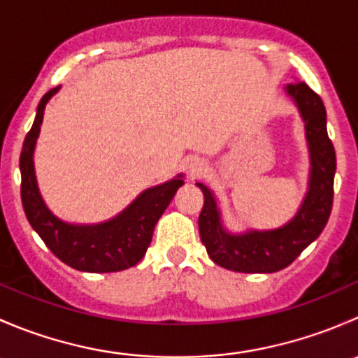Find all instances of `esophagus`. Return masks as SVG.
Returning <instances> with one entry per match:
<instances>
[{"label": "esophagus", "instance_id": "esophagus-1", "mask_svg": "<svg viewBox=\"0 0 358 358\" xmlns=\"http://www.w3.org/2000/svg\"><path fill=\"white\" fill-rule=\"evenodd\" d=\"M206 168L208 166H206V162L202 159H190L187 162V171H189L190 176H201L206 171Z\"/></svg>", "mask_w": 358, "mask_h": 358}]
</instances>
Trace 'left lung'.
I'll list each match as a JSON object with an SVG mask.
<instances>
[{"instance_id": "obj_1", "label": "left lung", "mask_w": 358, "mask_h": 358, "mask_svg": "<svg viewBox=\"0 0 358 358\" xmlns=\"http://www.w3.org/2000/svg\"><path fill=\"white\" fill-rule=\"evenodd\" d=\"M286 93L298 107L305 122L310 152L308 192L294 218L273 230H249L229 234L223 229L222 213L211 190L202 183L204 194L199 215L201 241L209 258L227 270L243 273H272L291 265L305 248L322 234L334 196L336 152L327 136V114L322 99L306 83L286 86Z\"/></svg>"}]
</instances>
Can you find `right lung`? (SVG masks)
Segmentation results:
<instances>
[{
	"label": "right lung",
	"instance_id": "right-lung-1",
	"mask_svg": "<svg viewBox=\"0 0 358 358\" xmlns=\"http://www.w3.org/2000/svg\"><path fill=\"white\" fill-rule=\"evenodd\" d=\"M60 86L45 93L36 110L34 122L20 152V197L25 216L50 251L64 263L81 272L107 273L135 266L145 256L157 220L183 185L182 175L162 185L147 189L128 208L109 222L74 225L57 218L39 194L34 173V147L48 100Z\"/></svg>",
	"mask_w": 358,
	"mask_h": 358
}]
</instances>
